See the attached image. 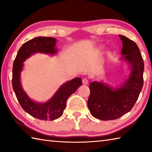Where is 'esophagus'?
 Listing matches in <instances>:
<instances>
[{
	"instance_id": "1",
	"label": "esophagus",
	"mask_w": 152,
	"mask_h": 152,
	"mask_svg": "<svg viewBox=\"0 0 152 152\" xmlns=\"http://www.w3.org/2000/svg\"><path fill=\"white\" fill-rule=\"evenodd\" d=\"M82 83L84 84H88V80L86 78H84L82 79Z\"/></svg>"
}]
</instances>
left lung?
<instances>
[{
	"mask_svg": "<svg viewBox=\"0 0 152 152\" xmlns=\"http://www.w3.org/2000/svg\"><path fill=\"white\" fill-rule=\"evenodd\" d=\"M123 42L121 54L132 68L129 78L119 88H111L102 82H92L88 107L92 116L109 121L117 119L132 109L143 85L144 63L137 44L119 35Z\"/></svg>",
	"mask_w": 152,
	"mask_h": 152,
	"instance_id": "obj_1",
	"label": "left lung"
}]
</instances>
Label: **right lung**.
Instances as JSON below:
<instances>
[{
	"instance_id": "1",
	"label": "right lung",
	"mask_w": 152,
	"mask_h": 152,
	"mask_svg": "<svg viewBox=\"0 0 152 152\" xmlns=\"http://www.w3.org/2000/svg\"><path fill=\"white\" fill-rule=\"evenodd\" d=\"M56 39L53 37H38L25 42L18 51L12 67V88L20 106L25 112L40 120L52 121L62 115L68 98L82 85L80 78H74L63 84L50 101L45 103H37L31 101L22 88L20 73L23 62L35 53L55 54Z\"/></svg>"
}]
</instances>
